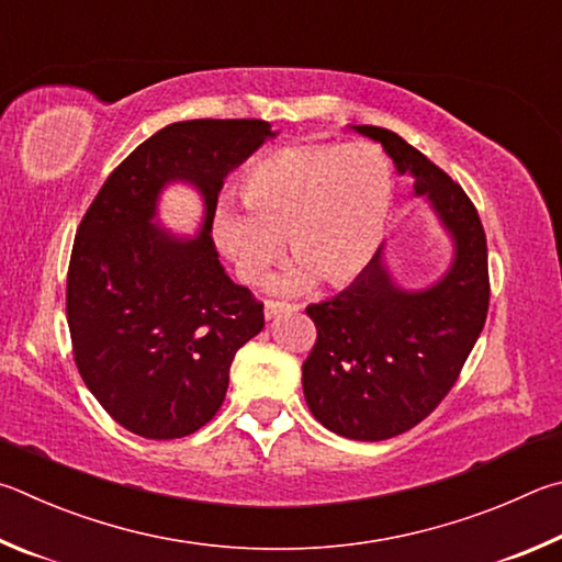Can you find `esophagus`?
<instances>
[{
  "label": "esophagus",
  "instance_id": "esophagus-1",
  "mask_svg": "<svg viewBox=\"0 0 562 562\" xmlns=\"http://www.w3.org/2000/svg\"><path fill=\"white\" fill-rule=\"evenodd\" d=\"M291 311H299L296 303H286V301H266L263 306V316L266 321H271L276 316H281V313H291Z\"/></svg>",
  "mask_w": 562,
  "mask_h": 562
}]
</instances>
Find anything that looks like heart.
I'll return each instance as SVG.
<instances>
[{
  "label": "heart",
  "mask_w": 562,
  "mask_h": 562,
  "mask_svg": "<svg viewBox=\"0 0 562 562\" xmlns=\"http://www.w3.org/2000/svg\"><path fill=\"white\" fill-rule=\"evenodd\" d=\"M241 202L220 204L214 234L244 281H261L283 251L296 261L273 279L279 291L313 281L342 286L366 271L385 234L392 204L390 165L368 143L293 145L256 162Z\"/></svg>",
  "instance_id": "heart-1"
}]
</instances>
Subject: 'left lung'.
I'll return each mask as SVG.
<instances>
[{
	"label": "left lung",
	"instance_id": "1",
	"mask_svg": "<svg viewBox=\"0 0 562 562\" xmlns=\"http://www.w3.org/2000/svg\"><path fill=\"white\" fill-rule=\"evenodd\" d=\"M356 131L415 177L451 241V266L427 289H402L380 246L346 291L306 308L318 330L303 362L313 417L346 439L382 441L419 425L454 387L486 323L488 254L476 206L445 170L387 127Z\"/></svg>",
	"mask_w": 562,
	"mask_h": 562
}]
</instances>
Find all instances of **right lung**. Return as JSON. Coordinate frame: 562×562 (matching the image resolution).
I'll return each instance as SVG.
<instances>
[{
  "mask_svg": "<svg viewBox=\"0 0 562 562\" xmlns=\"http://www.w3.org/2000/svg\"><path fill=\"white\" fill-rule=\"evenodd\" d=\"M273 135L266 121L167 125L108 175L78 226L66 281L74 360L101 407L137 437L204 427L236 350L263 328V303L226 276L210 232L224 177ZM170 181L203 194L194 237L151 224Z\"/></svg>",
  "mask_w": 562,
  "mask_h": 562,
  "instance_id": "obj_1",
  "label": "right lung"
}]
</instances>
